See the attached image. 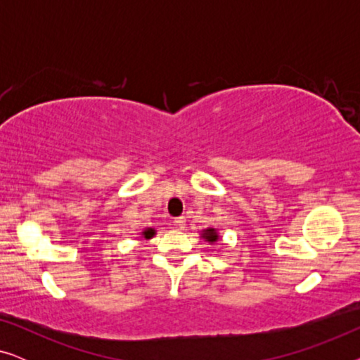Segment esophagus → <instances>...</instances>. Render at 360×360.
<instances>
[{
  "mask_svg": "<svg viewBox=\"0 0 360 360\" xmlns=\"http://www.w3.org/2000/svg\"><path fill=\"white\" fill-rule=\"evenodd\" d=\"M174 223H175L176 228H180V229L185 228V218H184V216H180V218H175Z\"/></svg>",
  "mask_w": 360,
  "mask_h": 360,
  "instance_id": "obj_1",
  "label": "esophagus"
}]
</instances>
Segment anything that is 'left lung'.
<instances>
[{"label": "left lung", "mask_w": 360, "mask_h": 360, "mask_svg": "<svg viewBox=\"0 0 360 360\" xmlns=\"http://www.w3.org/2000/svg\"><path fill=\"white\" fill-rule=\"evenodd\" d=\"M201 238H203V239L206 240V243H210V244H214V243H218V239H219L218 229H214V228L203 229V233H201Z\"/></svg>", "instance_id": "left-lung-1"}]
</instances>
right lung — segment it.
<instances>
[{
    "label": "right lung",
    "instance_id": "obj_1",
    "mask_svg": "<svg viewBox=\"0 0 360 360\" xmlns=\"http://www.w3.org/2000/svg\"><path fill=\"white\" fill-rule=\"evenodd\" d=\"M141 236H142V238H144L146 240H147V239H152V238H154V236H155V229H154V228H146V229H142Z\"/></svg>",
    "mask_w": 360,
    "mask_h": 360
}]
</instances>
